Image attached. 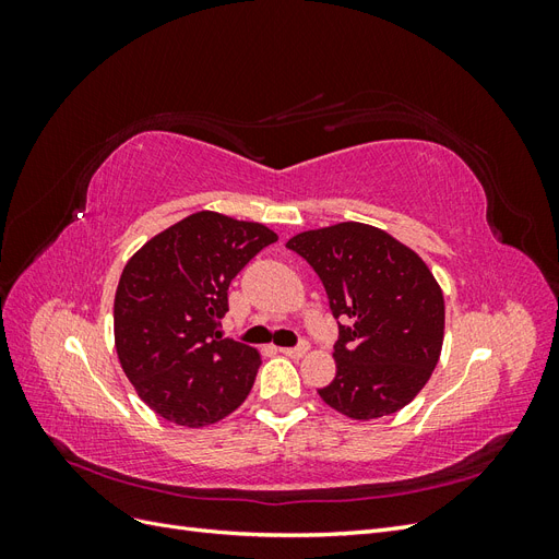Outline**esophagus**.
I'll list each match as a JSON object with an SVG mask.
<instances>
[{
    "label": "esophagus",
    "mask_w": 559,
    "mask_h": 559,
    "mask_svg": "<svg viewBox=\"0 0 559 559\" xmlns=\"http://www.w3.org/2000/svg\"><path fill=\"white\" fill-rule=\"evenodd\" d=\"M308 347H310V345H308L306 341H302V343H300V345H296V347H282L280 352H282V354H286V357H292V359H300L302 354L308 352Z\"/></svg>",
    "instance_id": "esophagus-1"
}]
</instances>
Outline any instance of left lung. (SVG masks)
Returning a JSON list of instances; mask_svg holds the SVG:
<instances>
[{
  "instance_id": "8db88e82",
  "label": "left lung",
  "mask_w": 559,
  "mask_h": 559,
  "mask_svg": "<svg viewBox=\"0 0 559 559\" xmlns=\"http://www.w3.org/2000/svg\"><path fill=\"white\" fill-rule=\"evenodd\" d=\"M324 284L337 321L335 378L319 389L331 408L376 419L408 405L441 357L445 302L413 249L366 224H337L286 242Z\"/></svg>"
}]
</instances>
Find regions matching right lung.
<instances>
[{
    "mask_svg": "<svg viewBox=\"0 0 559 559\" xmlns=\"http://www.w3.org/2000/svg\"><path fill=\"white\" fill-rule=\"evenodd\" d=\"M277 235L198 212L148 240L123 267L114 298L116 352L140 399L167 421L205 427L251 392L261 357L222 337L228 286Z\"/></svg>",
    "mask_w": 559,
    "mask_h": 559,
    "instance_id": "right-lung-1",
    "label": "right lung"
}]
</instances>
